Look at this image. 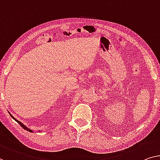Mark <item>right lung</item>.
I'll use <instances>...</instances> for the list:
<instances>
[{"label":"right lung","mask_w":160,"mask_h":160,"mask_svg":"<svg viewBox=\"0 0 160 160\" xmlns=\"http://www.w3.org/2000/svg\"><path fill=\"white\" fill-rule=\"evenodd\" d=\"M8 113H9V112H8ZM9 114H10V116H11V117H12V118H13L14 119V120H15V121H16V122H17V123H18V124H20V126H22V128H23V129L27 130V131H28V132H34V131H32V129H29V128H27V126H26L25 125H23V123H21V122H20V121H18V120H17V119H16L15 118H14V117H13V116H12V115H11V114L10 113H9Z\"/></svg>","instance_id":"right-lung-1"}]
</instances>
